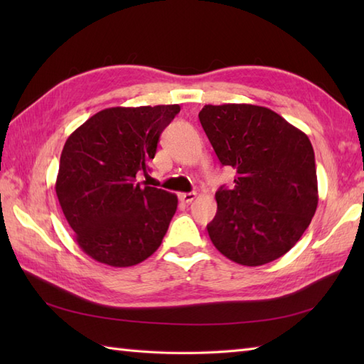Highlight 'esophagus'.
Instances as JSON below:
<instances>
[{"label":"esophagus","instance_id":"1","mask_svg":"<svg viewBox=\"0 0 364 364\" xmlns=\"http://www.w3.org/2000/svg\"><path fill=\"white\" fill-rule=\"evenodd\" d=\"M196 197H197L196 192H186V194H180V200H181L183 203H191V202H194Z\"/></svg>","mask_w":364,"mask_h":364}]
</instances>
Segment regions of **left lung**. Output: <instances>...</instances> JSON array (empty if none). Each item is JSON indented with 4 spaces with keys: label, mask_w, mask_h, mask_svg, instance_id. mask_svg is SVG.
<instances>
[{
    "label": "left lung",
    "mask_w": 364,
    "mask_h": 364,
    "mask_svg": "<svg viewBox=\"0 0 364 364\" xmlns=\"http://www.w3.org/2000/svg\"><path fill=\"white\" fill-rule=\"evenodd\" d=\"M235 188L215 192L218 213L206 225L223 257L261 266L297 244L318 208L310 139L282 115L255 105H206L198 114Z\"/></svg>",
    "instance_id": "8db88e82"
}]
</instances>
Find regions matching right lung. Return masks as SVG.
Listing matches in <instances>:
<instances>
[{
  "mask_svg": "<svg viewBox=\"0 0 364 364\" xmlns=\"http://www.w3.org/2000/svg\"><path fill=\"white\" fill-rule=\"evenodd\" d=\"M178 105L109 107L68 136L56 196L90 258L112 267L142 262L158 250L176 211L175 194L136 183L146 173L159 136Z\"/></svg>",
  "mask_w": 364,
  "mask_h": 364,
  "instance_id": "add662e5",
  "label": "right lung"
}]
</instances>
